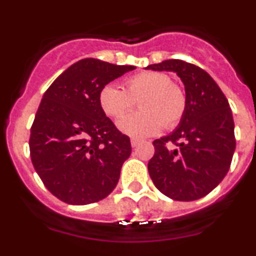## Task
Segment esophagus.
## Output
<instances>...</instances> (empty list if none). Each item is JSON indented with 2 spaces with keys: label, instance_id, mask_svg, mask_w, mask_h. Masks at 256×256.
Returning <instances> with one entry per match:
<instances>
[{
  "label": "esophagus",
  "instance_id": "1",
  "mask_svg": "<svg viewBox=\"0 0 256 256\" xmlns=\"http://www.w3.org/2000/svg\"><path fill=\"white\" fill-rule=\"evenodd\" d=\"M140 142H141V140H138V138H131V146L132 147H136L138 144H140Z\"/></svg>",
  "mask_w": 256,
  "mask_h": 256
}]
</instances>
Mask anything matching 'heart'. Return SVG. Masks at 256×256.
Listing matches in <instances>:
<instances>
[{
  "mask_svg": "<svg viewBox=\"0 0 256 256\" xmlns=\"http://www.w3.org/2000/svg\"><path fill=\"white\" fill-rule=\"evenodd\" d=\"M139 102L142 112L118 121V130L136 138L172 128L180 122L187 110L184 88L171 82L164 72L144 70L124 80V86L106 84L99 92V105L110 118H120Z\"/></svg>",
  "mask_w": 256,
  "mask_h": 256,
  "instance_id": "1",
  "label": "heart"
}]
</instances>
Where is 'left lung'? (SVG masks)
Listing matches in <instances>:
<instances>
[{
    "label": "left lung",
    "instance_id": "8db88e82",
    "mask_svg": "<svg viewBox=\"0 0 256 256\" xmlns=\"http://www.w3.org/2000/svg\"><path fill=\"white\" fill-rule=\"evenodd\" d=\"M146 69L174 72L187 94V110L178 128L154 141L150 177L172 200H200L222 182L233 158L236 136L228 100L207 72L194 64L168 59Z\"/></svg>",
    "mask_w": 256,
    "mask_h": 256
}]
</instances>
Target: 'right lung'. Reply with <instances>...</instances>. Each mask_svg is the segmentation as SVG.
<instances>
[{"mask_svg": "<svg viewBox=\"0 0 256 256\" xmlns=\"http://www.w3.org/2000/svg\"><path fill=\"white\" fill-rule=\"evenodd\" d=\"M134 69L82 59L43 95L30 128V160L47 190L63 202H99L118 184L122 164L131 154L130 138L102 112L99 92Z\"/></svg>", "mask_w": 256, "mask_h": 256, "instance_id": "obj_1", "label": "right lung"}]
</instances>
